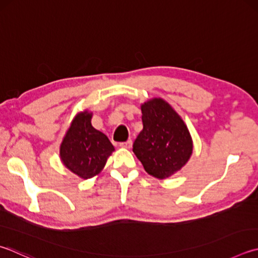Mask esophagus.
<instances>
[{"instance_id": "1", "label": "esophagus", "mask_w": 258, "mask_h": 258, "mask_svg": "<svg viewBox=\"0 0 258 258\" xmlns=\"http://www.w3.org/2000/svg\"><path fill=\"white\" fill-rule=\"evenodd\" d=\"M132 144H133L132 140H128V141H126V142L119 143V147L124 148V149H131V148H132Z\"/></svg>"}]
</instances>
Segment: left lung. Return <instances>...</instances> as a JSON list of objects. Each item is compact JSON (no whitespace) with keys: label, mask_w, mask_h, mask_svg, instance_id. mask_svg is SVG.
<instances>
[{"label":"left lung","mask_w":258,"mask_h":258,"mask_svg":"<svg viewBox=\"0 0 258 258\" xmlns=\"http://www.w3.org/2000/svg\"><path fill=\"white\" fill-rule=\"evenodd\" d=\"M143 130L133 144V152L145 171L165 179L181 169L193 151L188 128L172 107L161 98L141 106Z\"/></svg>","instance_id":"obj_1"}]
</instances>
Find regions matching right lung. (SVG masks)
Listing matches in <instances>:
<instances>
[{
    "mask_svg": "<svg viewBox=\"0 0 258 258\" xmlns=\"http://www.w3.org/2000/svg\"><path fill=\"white\" fill-rule=\"evenodd\" d=\"M92 114H78L60 144V160L68 169L83 179L99 174L114 151L108 138L91 125Z\"/></svg>",
    "mask_w": 258,
    "mask_h": 258,
    "instance_id": "1",
    "label": "right lung"
}]
</instances>
